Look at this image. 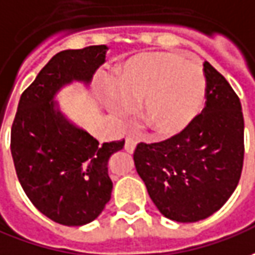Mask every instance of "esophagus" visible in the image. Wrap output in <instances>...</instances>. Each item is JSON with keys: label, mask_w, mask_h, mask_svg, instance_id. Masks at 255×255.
I'll return each mask as SVG.
<instances>
[{"label": "esophagus", "mask_w": 255, "mask_h": 255, "mask_svg": "<svg viewBox=\"0 0 255 255\" xmlns=\"http://www.w3.org/2000/svg\"><path fill=\"white\" fill-rule=\"evenodd\" d=\"M136 147V140L133 139L132 136H127L126 138V150L128 153H132Z\"/></svg>", "instance_id": "34e87169"}]
</instances>
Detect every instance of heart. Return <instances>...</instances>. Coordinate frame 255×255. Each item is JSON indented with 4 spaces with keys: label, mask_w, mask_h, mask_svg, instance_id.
<instances>
[{
    "label": "heart",
    "mask_w": 255,
    "mask_h": 255,
    "mask_svg": "<svg viewBox=\"0 0 255 255\" xmlns=\"http://www.w3.org/2000/svg\"><path fill=\"white\" fill-rule=\"evenodd\" d=\"M109 109L120 117L142 102L140 119L158 138L183 132L202 113L206 77L197 62L168 52L146 53L128 60L117 76V88L106 92Z\"/></svg>",
    "instance_id": "heart-1"
}]
</instances>
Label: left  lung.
Masks as SVG:
<instances>
[{
  "mask_svg": "<svg viewBox=\"0 0 255 255\" xmlns=\"http://www.w3.org/2000/svg\"><path fill=\"white\" fill-rule=\"evenodd\" d=\"M206 108L183 132L156 143L140 142L135 168L161 214L196 222L218 211L239 183L245 158V120L239 97L204 62Z\"/></svg>",
  "mask_w": 255,
  "mask_h": 255,
  "instance_id": "left-lung-1",
  "label": "left lung"
}]
</instances>
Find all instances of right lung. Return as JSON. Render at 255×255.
Returning a JSON list of instances; mask_svg holds the SVG:
<instances>
[{
  "instance_id": "1",
  "label": "right lung",
  "mask_w": 255,
  "mask_h": 255,
  "mask_svg": "<svg viewBox=\"0 0 255 255\" xmlns=\"http://www.w3.org/2000/svg\"><path fill=\"white\" fill-rule=\"evenodd\" d=\"M106 45L66 49L41 69L20 97L10 129V152L24 193L38 211L67 227L98 218L112 197L108 163L124 139L99 145L69 122L55 97L65 85H88L105 63Z\"/></svg>"
}]
</instances>
